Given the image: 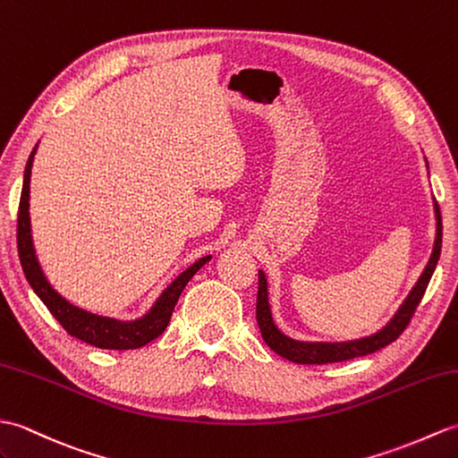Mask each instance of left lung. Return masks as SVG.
<instances>
[{
	"label": "left lung",
	"mask_w": 458,
	"mask_h": 458,
	"mask_svg": "<svg viewBox=\"0 0 458 458\" xmlns=\"http://www.w3.org/2000/svg\"><path fill=\"white\" fill-rule=\"evenodd\" d=\"M435 218H437V238H435L433 253L429 258L428 267L421 273L418 284L413 286L406 302L402 304L398 314L392 318V322L380 329L378 334L357 339V342H347V344H302L294 342V339L283 335L277 326L273 324L271 310H269V301H267V281H265V275L259 271V291H258V308H255V316H258V324L261 329V335L275 353L293 360V363L299 365H327V363H339V360H349L355 357H363L369 353H375V351L390 345L392 342L402 335L403 329H406L411 322L413 314H416V308L420 306L425 289L431 281V275L435 271V265L439 261L441 255V240H443V222H441V210L439 205L435 203Z\"/></svg>",
	"instance_id": "obj_1"
}]
</instances>
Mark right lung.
<instances>
[{
	"label": "right lung",
	"mask_w": 458,
	"mask_h": 458,
	"mask_svg": "<svg viewBox=\"0 0 458 458\" xmlns=\"http://www.w3.org/2000/svg\"><path fill=\"white\" fill-rule=\"evenodd\" d=\"M35 152L37 148L30 152L27 167H25L23 191H21L19 212H17V251H19L21 267H23L29 284L33 286V291L37 293L38 299L45 302L50 314L56 318L58 324L66 329L72 337H78L81 342L101 347V349H119V351L138 349L146 344H150L152 339L164 334V329L169 324V318L174 314V308L177 304L181 293H183L185 284L210 258L199 259L195 265H191L187 271L181 273L179 277L164 291V294L159 296L152 310L148 312L142 320L124 324V322L109 320V318L93 316L89 312L80 310L76 306H72L70 302L64 301L45 279V275H42L38 261L35 258L33 240H30L29 183H30V167H33Z\"/></svg>",
	"instance_id": "add662e5"
}]
</instances>
